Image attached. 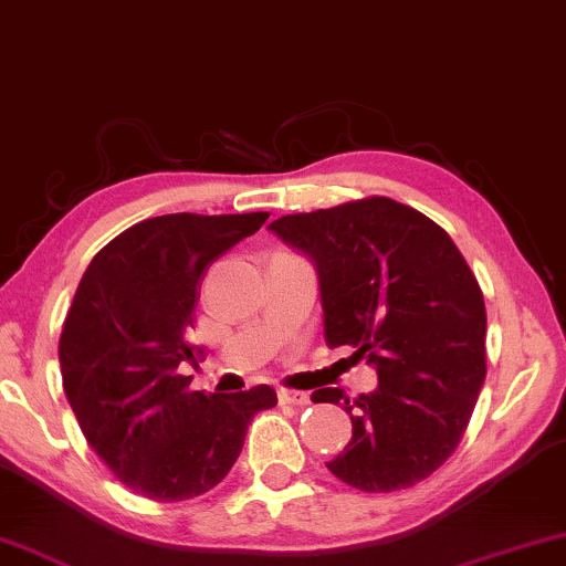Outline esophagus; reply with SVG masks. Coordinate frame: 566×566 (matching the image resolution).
<instances>
[{"instance_id":"obj_1","label":"esophagus","mask_w":566,"mask_h":566,"mask_svg":"<svg viewBox=\"0 0 566 566\" xmlns=\"http://www.w3.org/2000/svg\"><path fill=\"white\" fill-rule=\"evenodd\" d=\"M277 398L283 400V403H291V406H308L311 403V396L303 390H289V388H281L277 390Z\"/></svg>"}]
</instances>
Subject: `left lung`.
I'll list each match as a JSON object with an SVG mask.
<instances>
[{
    "instance_id": "obj_1",
    "label": "left lung",
    "mask_w": 566,
    "mask_h": 566,
    "mask_svg": "<svg viewBox=\"0 0 566 566\" xmlns=\"http://www.w3.org/2000/svg\"><path fill=\"white\" fill-rule=\"evenodd\" d=\"M316 265L329 347H355L378 388L344 400L352 439L326 462L365 493H390L449 460L485 382V301L444 229L421 211L370 196L268 227Z\"/></svg>"
}]
</instances>
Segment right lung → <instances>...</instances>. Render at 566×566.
Wrapping results in <instances>:
<instances>
[{
	"mask_svg": "<svg viewBox=\"0 0 566 566\" xmlns=\"http://www.w3.org/2000/svg\"><path fill=\"white\" fill-rule=\"evenodd\" d=\"M255 214H166L129 227L88 263L63 322L59 359L81 431L129 490L160 503L219 485L252 416L277 403L270 385L188 390L178 365L207 268L265 224Z\"/></svg>",
	"mask_w": 566,
	"mask_h": 566,
	"instance_id": "obj_1",
	"label": "right lung"
}]
</instances>
